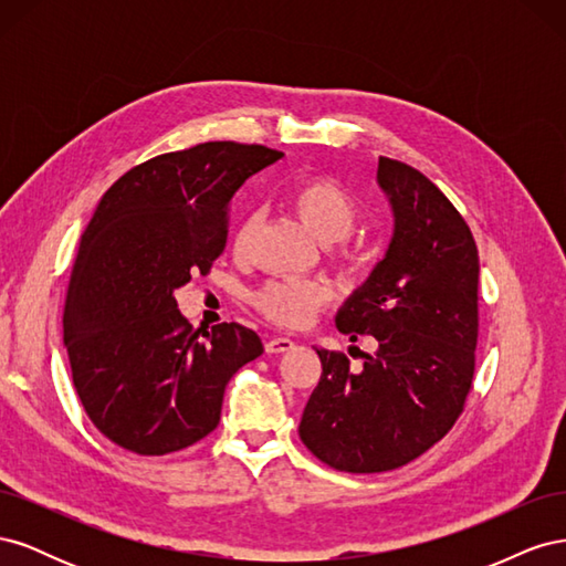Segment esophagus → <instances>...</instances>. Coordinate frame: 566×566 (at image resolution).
I'll return each mask as SVG.
<instances>
[{"label":"esophagus","instance_id":"obj_1","mask_svg":"<svg viewBox=\"0 0 566 566\" xmlns=\"http://www.w3.org/2000/svg\"><path fill=\"white\" fill-rule=\"evenodd\" d=\"M264 347H266V352H269V354H283V352H290V349L295 347V339L276 335V337H269Z\"/></svg>","mask_w":566,"mask_h":566}]
</instances>
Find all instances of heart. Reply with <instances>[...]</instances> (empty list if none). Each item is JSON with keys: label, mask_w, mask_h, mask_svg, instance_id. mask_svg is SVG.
<instances>
[{"label": "heart", "mask_w": 566, "mask_h": 566, "mask_svg": "<svg viewBox=\"0 0 566 566\" xmlns=\"http://www.w3.org/2000/svg\"><path fill=\"white\" fill-rule=\"evenodd\" d=\"M290 205L304 221V227L323 243L345 241L352 235L358 219L356 200L345 186L328 177H314L297 184L290 193ZM250 229L252 221H245L241 233H238V248L245 245ZM331 300L333 287L318 279L271 281L254 295V304L260 306V312L271 321L287 325V328H302Z\"/></svg>", "instance_id": "b5f03b06"}]
</instances>
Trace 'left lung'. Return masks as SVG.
<instances>
[{
  "instance_id": "left-lung-1",
  "label": "left lung",
  "mask_w": 566,
  "mask_h": 566,
  "mask_svg": "<svg viewBox=\"0 0 566 566\" xmlns=\"http://www.w3.org/2000/svg\"><path fill=\"white\" fill-rule=\"evenodd\" d=\"M378 184L394 212L385 260L337 312L354 342L378 352L349 370L339 352L316 349L321 380L302 413L300 439L339 472L373 474L416 460L465 408L479 335V254L453 202L416 167L380 158Z\"/></svg>"
}]
</instances>
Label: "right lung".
Returning <instances> with one entry per match:
<instances>
[{
	"label": "right lung",
	"mask_w": 566,
	"mask_h": 566,
	"mask_svg": "<svg viewBox=\"0 0 566 566\" xmlns=\"http://www.w3.org/2000/svg\"><path fill=\"white\" fill-rule=\"evenodd\" d=\"M283 153L208 142L132 167L101 198L67 285L63 342L96 430L165 455L219 424L233 373L264 352L241 323L193 331L175 290L227 248L233 193Z\"/></svg>",
	"instance_id": "right-lung-1"
}]
</instances>
